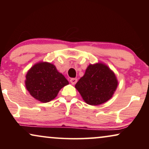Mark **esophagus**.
Returning a JSON list of instances; mask_svg holds the SVG:
<instances>
[{
    "label": "esophagus",
    "instance_id": "1",
    "mask_svg": "<svg viewBox=\"0 0 149 149\" xmlns=\"http://www.w3.org/2000/svg\"><path fill=\"white\" fill-rule=\"evenodd\" d=\"M70 83H72V85H74V84H76L77 82V79L72 78V79H70Z\"/></svg>",
    "mask_w": 149,
    "mask_h": 149
}]
</instances>
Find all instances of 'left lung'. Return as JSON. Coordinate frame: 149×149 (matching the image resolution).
<instances>
[{
    "instance_id": "obj_1",
    "label": "left lung",
    "mask_w": 149,
    "mask_h": 149,
    "mask_svg": "<svg viewBox=\"0 0 149 149\" xmlns=\"http://www.w3.org/2000/svg\"><path fill=\"white\" fill-rule=\"evenodd\" d=\"M117 84L113 71L104 64L98 63L87 67L84 76L75 85V88L85 102L95 106L111 99Z\"/></svg>"
}]
</instances>
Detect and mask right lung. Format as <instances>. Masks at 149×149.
Segmentation results:
<instances>
[{
  "label": "right lung",
  "instance_id": "right-lung-1",
  "mask_svg": "<svg viewBox=\"0 0 149 149\" xmlns=\"http://www.w3.org/2000/svg\"><path fill=\"white\" fill-rule=\"evenodd\" d=\"M26 87L30 95L42 102H48L57 96L68 81L57 70L54 64L40 62L32 66L26 74Z\"/></svg>",
  "mask_w": 149,
  "mask_h": 149
}]
</instances>
